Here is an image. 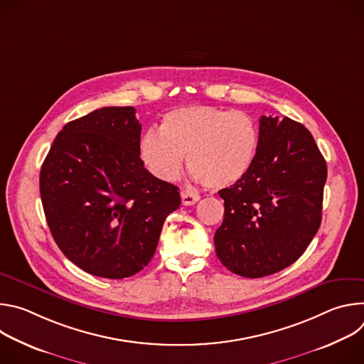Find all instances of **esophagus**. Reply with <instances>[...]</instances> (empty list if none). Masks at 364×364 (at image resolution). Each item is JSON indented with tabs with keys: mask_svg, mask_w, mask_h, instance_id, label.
Listing matches in <instances>:
<instances>
[{
	"mask_svg": "<svg viewBox=\"0 0 364 364\" xmlns=\"http://www.w3.org/2000/svg\"><path fill=\"white\" fill-rule=\"evenodd\" d=\"M200 200V196L193 191H181V201L184 205H193Z\"/></svg>",
	"mask_w": 364,
	"mask_h": 364,
	"instance_id": "1",
	"label": "esophagus"
}]
</instances>
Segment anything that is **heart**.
Returning a JSON list of instances; mask_svg holds the SVG:
<instances>
[{
    "label": "heart",
    "instance_id": "b5f03b06",
    "mask_svg": "<svg viewBox=\"0 0 364 364\" xmlns=\"http://www.w3.org/2000/svg\"><path fill=\"white\" fill-rule=\"evenodd\" d=\"M259 146L256 121L245 112L210 105H186L167 112L161 129L139 139L145 168L163 181H174L184 166L213 190L232 187L250 170Z\"/></svg>",
    "mask_w": 364,
    "mask_h": 364
}]
</instances>
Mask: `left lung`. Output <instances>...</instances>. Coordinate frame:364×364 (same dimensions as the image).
I'll return each instance as SVG.
<instances>
[{"label":"left lung","mask_w":364,"mask_h":364,"mask_svg":"<svg viewBox=\"0 0 364 364\" xmlns=\"http://www.w3.org/2000/svg\"><path fill=\"white\" fill-rule=\"evenodd\" d=\"M327 166L313 135L289 118L261 117L247 174L219 191L223 223L215 233L220 262L245 278L294 264L321 223Z\"/></svg>","instance_id":"8db88e82"}]
</instances>
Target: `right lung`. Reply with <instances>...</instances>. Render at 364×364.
I'll list each match as a JSON object with an SVG mask.
<instances>
[{
    "label": "right lung",
    "mask_w": 364,
    "mask_h": 364,
    "mask_svg": "<svg viewBox=\"0 0 364 364\" xmlns=\"http://www.w3.org/2000/svg\"><path fill=\"white\" fill-rule=\"evenodd\" d=\"M132 107L96 109L63 127L40 171L48 229L65 256L90 275L122 279L148 265L178 187L139 157Z\"/></svg>",
    "instance_id": "1"
}]
</instances>
